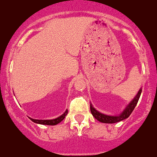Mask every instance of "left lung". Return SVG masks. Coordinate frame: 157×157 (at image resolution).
Listing matches in <instances>:
<instances>
[{
	"mask_svg": "<svg viewBox=\"0 0 157 157\" xmlns=\"http://www.w3.org/2000/svg\"><path fill=\"white\" fill-rule=\"evenodd\" d=\"M141 92H142V89H140L137 95H136V96L134 98V100L127 105L126 109L124 110L119 116H108V115L100 113V112H98L97 110L94 109L92 105H90V109H91V114L93 115V117L96 120H98L99 121L103 122V123H116V122H118L120 121H122L124 119L127 118L131 114V113L133 112V110H134V109L137 105L138 101H139Z\"/></svg>",
	"mask_w": 157,
	"mask_h": 157,
	"instance_id": "1",
	"label": "left lung"
}]
</instances>
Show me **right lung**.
I'll return each instance as SVG.
<instances>
[{
	"label": "right lung",
	"mask_w": 157,
	"mask_h": 157,
	"mask_svg": "<svg viewBox=\"0 0 157 157\" xmlns=\"http://www.w3.org/2000/svg\"><path fill=\"white\" fill-rule=\"evenodd\" d=\"M68 113V110H66V112L64 113L61 116L58 117L57 118L52 119V120H37V119H32L30 118L32 121H34L35 123H38V124H42V125H48V126H55L57 124L60 123L64 118L67 115Z\"/></svg>",
	"instance_id": "right-lung-1"
}]
</instances>
